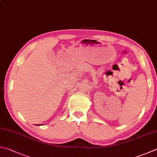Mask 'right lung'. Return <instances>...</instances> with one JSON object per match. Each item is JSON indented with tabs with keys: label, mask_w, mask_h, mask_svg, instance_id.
Instances as JSON below:
<instances>
[{
	"label": "right lung",
	"mask_w": 157,
	"mask_h": 157,
	"mask_svg": "<svg viewBox=\"0 0 157 157\" xmlns=\"http://www.w3.org/2000/svg\"><path fill=\"white\" fill-rule=\"evenodd\" d=\"M40 125H41V124H39V125H38V126H40Z\"/></svg>",
	"instance_id": "1"
}]
</instances>
